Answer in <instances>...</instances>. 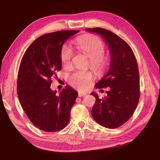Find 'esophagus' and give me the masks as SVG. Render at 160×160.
<instances>
[{
  "mask_svg": "<svg viewBox=\"0 0 160 160\" xmlns=\"http://www.w3.org/2000/svg\"><path fill=\"white\" fill-rule=\"evenodd\" d=\"M87 95V93H85V92H82V91H79L78 92V97H84Z\"/></svg>",
  "mask_w": 160,
  "mask_h": 160,
  "instance_id": "obj_1",
  "label": "esophagus"
}]
</instances>
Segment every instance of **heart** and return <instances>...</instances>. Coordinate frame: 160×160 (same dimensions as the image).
Masks as SVG:
<instances>
[{
  "label": "heart",
  "instance_id": "heart-1",
  "mask_svg": "<svg viewBox=\"0 0 160 160\" xmlns=\"http://www.w3.org/2000/svg\"><path fill=\"white\" fill-rule=\"evenodd\" d=\"M74 47L89 58V63L91 67L97 71H104L109 64V59L104 54V44L99 38L93 35L81 36L73 40ZM72 50L71 47L64 45L60 52L61 62L63 67L71 65ZM93 74L89 70H77L69 77V84L80 90L88 89L93 81Z\"/></svg>",
  "mask_w": 160,
  "mask_h": 160
}]
</instances>
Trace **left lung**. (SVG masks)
I'll return each instance as SVG.
<instances>
[{
	"label": "left lung",
	"instance_id": "left-lung-1",
	"mask_svg": "<svg viewBox=\"0 0 160 160\" xmlns=\"http://www.w3.org/2000/svg\"><path fill=\"white\" fill-rule=\"evenodd\" d=\"M86 30L101 36L111 52L108 72L95 86L99 89L109 87L110 91L102 98L91 93L96 98L92 116L103 127L118 128L129 120L138 104L140 85L136 58L127 42L112 32L101 28Z\"/></svg>",
	"mask_w": 160,
	"mask_h": 160
}]
</instances>
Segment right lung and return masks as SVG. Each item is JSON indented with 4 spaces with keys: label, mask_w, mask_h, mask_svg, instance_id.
Masks as SVG:
<instances>
[{
    "label": "right lung",
    "mask_w": 160,
    "mask_h": 160,
    "mask_svg": "<svg viewBox=\"0 0 160 160\" xmlns=\"http://www.w3.org/2000/svg\"><path fill=\"white\" fill-rule=\"evenodd\" d=\"M78 32L46 33L33 41L22 58L17 86L18 98L30 121L43 131H60L69 123L78 93L67 86L57 95L50 85L62 68L60 52L63 43Z\"/></svg>",
    "instance_id": "1"
}]
</instances>
